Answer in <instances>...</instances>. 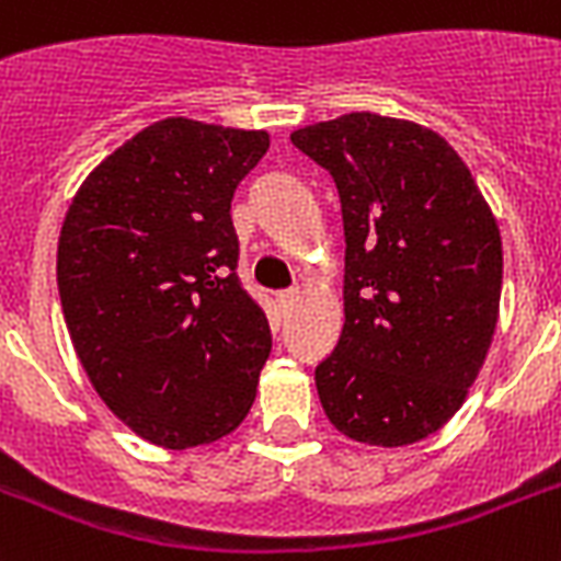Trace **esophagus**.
<instances>
[{"label":"esophagus","instance_id":"34e87169","mask_svg":"<svg viewBox=\"0 0 561 561\" xmlns=\"http://www.w3.org/2000/svg\"><path fill=\"white\" fill-rule=\"evenodd\" d=\"M276 299H279L282 311H288V308H294L299 302V290H282V294H276Z\"/></svg>","mask_w":561,"mask_h":561}]
</instances>
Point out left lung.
Returning a JSON list of instances; mask_svg holds the SVG:
<instances>
[{"label":"left lung","instance_id":"8db88e82","mask_svg":"<svg viewBox=\"0 0 561 561\" xmlns=\"http://www.w3.org/2000/svg\"><path fill=\"white\" fill-rule=\"evenodd\" d=\"M290 142L341 194L343 332L314 381L343 436L401 448L462 408L495 337L501 229L460 153L431 127L346 113Z\"/></svg>","mask_w":561,"mask_h":561}]
</instances>
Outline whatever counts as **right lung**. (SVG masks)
<instances>
[{
    "mask_svg": "<svg viewBox=\"0 0 561 561\" xmlns=\"http://www.w3.org/2000/svg\"><path fill=\"white\" fill-rule=\"evenodd\" d=\"M267 130L153 122L87 174L57 241L75 355L101 401L160 448H197L250 413L271 355L238 285L229 203Z\"/></svg>",
    "mask_w": 561,
    "mask_h": 561,
    "instance_id": "obj_1",
    "label": "right lung"
}]
</instances>
